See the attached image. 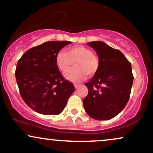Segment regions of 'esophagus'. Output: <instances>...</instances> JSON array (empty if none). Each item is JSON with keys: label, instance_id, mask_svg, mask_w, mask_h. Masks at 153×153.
<instances>
[{"label": "esophagus", "instance_id": "34e87169", "mask_svg": "<svg viewBox=\"0 0 153 153\" xmlns=\"http://www.w3.org/2000/svg\"><path fill=\"white\" fill-rule=\"evenodd\" d=\"M74 86H75V88H78L79 86H80V84L75 83V84H74Z\"/></svg>", "mask_w": 153, "mask_h": 153}]
</instances>
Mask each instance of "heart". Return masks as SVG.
Segmentation results:
<instances>
[{
    "label": "heart",
    "mask_w": 153,
    "mask_h": 153,
    "mask_svg": "<svg viewBox=\"0 0 153 153\" xmlns=\"http://www.w3.org/2000/svg\"><path fill=\"white\" fill-rule=\"evenodd\" d=\"M55 62L62 73L70 71L75 62L76 68L65 75L67 80L74 82L84 80L88 74L95 75L100 67L99 57L93 53L91 49L82 45L70 47L66 52H59L56 55Z\"/></svg>",
    "instance_id": "obj_1"
}]
</instances>
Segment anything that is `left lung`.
<instances>
[{
  "instance_id": "left-lung-1",
  "label": "left lung",
  "mask_w": 153,
  "mask_h": 153,
  "mask_svg": "<svg viewBox=\"0 0 153 153\" xmlns=\"http://www.w3.org/2000/svg\"><path fill=\"white\" fill-rule=\"evenodd\" d=\"M99 56L97 73L85 84L88 94L83 99L86 113L96 120H108L126 106L133 83L131 63L122 52L103 42L88 43Z\"/></svg>"
}]
</instances>
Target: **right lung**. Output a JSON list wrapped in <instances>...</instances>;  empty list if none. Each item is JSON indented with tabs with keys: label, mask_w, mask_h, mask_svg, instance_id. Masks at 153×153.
I'll use <instances>...</instances> for the list:
<instances>
[{
	"label": "right lung",
	"mask_w": 153,
	"mask_h": 153,
	"mask_svg": "<svg viewBox=\"0 0 153 153\" xmlns=\"http://www.w3.org/2000/svg\"><path fill=\"white\" fill-rule=\"evenodd\" d=\"M71 42L50 41L29 49L19 59L15 75L23 100L45 115L64 110L75 87L65 80L55 62L56 55Z\"/></svg>",
	"instance_id": "right-lung-1"
}]
</instances>
